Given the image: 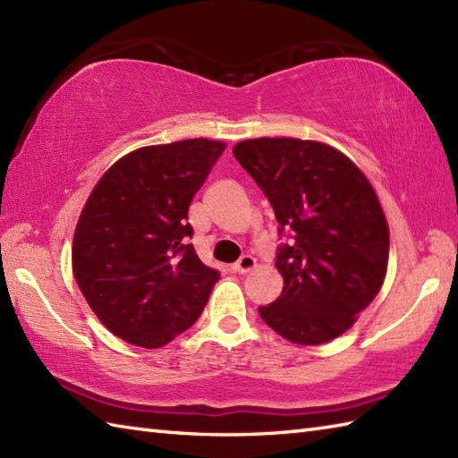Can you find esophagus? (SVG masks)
Here are the masks:
<instances>
[{"label": "esophagus", "instance_id": "obj_1", "mask_svg": "<svg viewBox=\"0 0 458 458\" xmlns=\"http://www.w3.org/2000/svg\"><path fill=\"white\" fill-rule=\"evenodd\" d=\"M256 267V258L254 256H250V254H246V256H242L234 266H232V269L236 271V274H248V271H251Z\"/></svg>", "mask_w": 458, "mask_h": 458}]
</instances>
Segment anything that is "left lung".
<instances>
[{"mask_svg":"<svg viewBox=\"0 0 458 458\" xmlns=\"http://www.w3.org/2000/svg\"><path fill=\"white\" fill-rule=\"evenodd\" d=\"M232 153L266 192L279 232L295 238L279 248L284 291L258 309L264 323L301 346L344 335L387 271L390 228L374 187L343 151L313 140L256 138Z\"/></svg>","mask_w":458,"mask_h":458,"instance_id":"obj_1","label":"left lung"}]
</instances>
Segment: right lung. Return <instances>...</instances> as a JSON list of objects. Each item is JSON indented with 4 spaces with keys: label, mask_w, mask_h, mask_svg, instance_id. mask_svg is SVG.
Here are the masks:
<instances>
[{
    "label": "right lung",
    "mask_w": 458,
    "mask_h": 458,
    "mask_svg": "<svg viewBox=\"0 0 458 458\" xmlns=\"http://www.w3.org/2000/svg\"><path fill=\"white\" fill-rule=\"evenodd\" d=\"M226 149L207 138L148 145L96 182L72 240V274L112 335L161 348L194 325L220 279L189 238L192 197Z\"/></svg>",
    "instance_id": "obj_1"
}]
</instances>
